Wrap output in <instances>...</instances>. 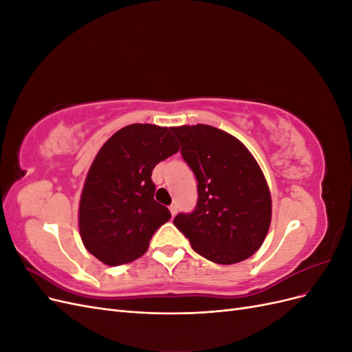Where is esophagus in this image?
Wrapping results in <instances>:
<instances>
[{
  "label": "esophagus",
  "instance_id": "1",
  "mask_svg": "<svg viewBox=\"0 0 352 352\" xmlns=\"http://www.w3.org/2000/svg\"><path fill=\"white\" fill-rule=\"evenodd\" d=\"M168 210H170V212H172V216H176V212H177V206L176 204H172L168 207Z\"/></svg>",
  "mask_w": 352,
  "mask_h": 352
}]
</instances>
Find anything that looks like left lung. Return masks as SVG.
<instances>
[{"label": "left lung", "instance_id": "1", "mask_svg": "<svg viewBox=\"0 0 352 352\" xmlns=\"http://www.w3.org/2000/svg\"><path fill=\"white\" fill-rule=\"evenodd\" d=\"M186 164L197 177L192 212H179L175 226L202 257L235 264L257 251L272 220L264 175L239 140L208 124L172 127Z\"/></svg>", "mask_w": 352, "mask_h": 352}]
</instances>
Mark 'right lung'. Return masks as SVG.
Masks as SVG:
<instances>
[{
	"label": "right lung",
	"instance_id": "1",
	"mask_svg": "<svg viewBox=\"0 0 352 352\" xmlns=\"http://www.w3.org/2000/svg\"><path fill=\"white\" fill-rule=\"evenodd\" d=\"M179 151L172 127L135 123L117 131L95 157L79 202L82 242L107 265L140 258L170 220L154 199V167Z\"/></svg>",
	"mask_w": 352,
	"mask_h": 352
}]
</instances>
